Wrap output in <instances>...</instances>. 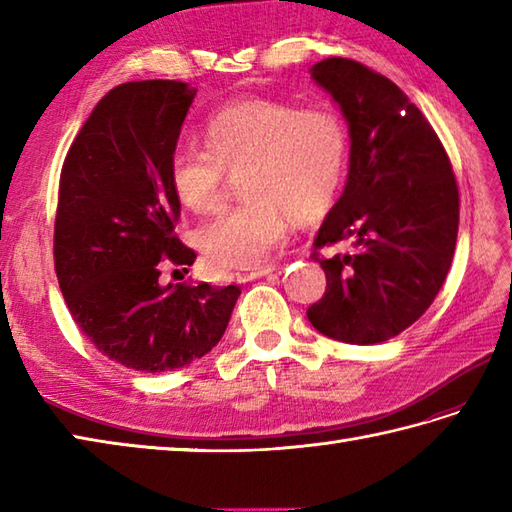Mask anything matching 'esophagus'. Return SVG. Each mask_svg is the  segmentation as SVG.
I'll return each mask as SVG.
<instances>
[{"instance_id":"1","label":"esophagus","mask_w":512,"mask_h":512,"mask_svg":"<svg viewBox=\"0 0 512 512\" xmlns=\"http://www.w3.org/2000/svg\"><path fill=\"white\" fill-rule=\"evenodd\" d=\"M275 266L273 264H266V266H259L255 270H250V273H237V281L239 284H246V281H253V279H259V277H266V275H273L275 273Z\"/></svg>"}]
</instances>
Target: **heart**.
I'll list each match as a JSON object with an SVG mask.
<instances>
[{
	"label": "heart",
	"mask_w": 512,
	"mask_h": 512,
	"mask_svg": "<svg viewBox=\"0 0 512 512\" xmlns=\"http://www.w3.org/2000/svg\"><path fill=\"white\" fill-rule=\"evenodd\" d=\"M206 147L184 143L169 156V182L193 213L222 202L226 171H239L246 198L204 224L195 244L213 270L259 268L299 224L328 213L347 167V129L334 112L297 110L273 99L222 105L204 125Z\"/></svg>",
	"instance_id": "1"
}]
</instances>
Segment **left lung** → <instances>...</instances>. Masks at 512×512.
I'll list each match as a JSON object with an SVG mask.
<instances>
[{"instance_id": "obj_1", "label": "left lung", "mask_w": 512, "mask_h": 512, "mask_svg": "<svg viewBox=\"0 0 512 512\" xmlns=\"http://www.w3.org/2000/svg\"><path fill=\"white\" fill-rule=\"evenodd\" d=\"M350 132V169L317 246L354 250L319 259L328 277L308 319L352 345L383 343L418 321L453 262L460 198L447 151L396 83L352 59L310 68Z\"/></svg>"}]
</instances>
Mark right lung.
<instances>
[{
	"label": "right lung",
	"mask_w": 512,
	"mask_h": 512,
	"mask_svg": "<svg viewBox=\"0 0 512 512\" xmlns=\"http://www.w3.org/2000/svg\"><path fill=\"white\" fill-rule=\"evenodd\" d=\"M198 90L136 81L107 92L63 162L54 268L72 319L96 350L145 374L171 372L220 343L237 286L160 284L195 253L173 233L180 200L169 156Z\"/></svg>",
	"instance_id": "1"
}]
</instances>
